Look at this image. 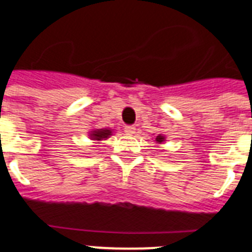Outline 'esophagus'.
Here are the masks:
<instances>
[{
  "mask_svg": "<svg viewBox=\"0 0 252 252\" xmlns=\"http://www.w3.org/2000/svg\"><path fill=\"white\" fill-rule=\"evenodd\" d=\"M135 126H132V125H127V126H125L124 127V131H125V134L126 135H132L135 134Z\"/></svg>",
  "mask_w": 252,
  "mask_h": 252,
  "instance_id": "34e87169",
  "label": "esophagus"
}]
</instances>
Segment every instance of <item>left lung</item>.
<instances>
[{
	"label": "left lung",
	"instance_id": "left-lung-1",
	"mask_svg": "<svg viewBox=\"0 0 252 252\" xmlns=\"http://www.w3.org/2000/svg\"><path fill=\"white\" fill-rule=\"evenodd\" d=\"M165 136H163V135L162 134H158L157 135V136H156V141H157V143H158V144H161V143H163V141H165Z\"/></svg>",
	"mask_w": 252,
	"mask_h": 252
}]
</instances>
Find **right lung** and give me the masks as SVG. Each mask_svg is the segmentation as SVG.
I'll list each match as a JSON object with an SVG mask.
<instances>
[{
  "mask_svg": "<svg viewBox=\"0 0 252 252\" xmlns=\"http://www.w3.org/2000/svg\"><path fill=\"white\" fill-rule=\"evenodd\" d=\"M112 135V130H108V128H96V130H93L90 132V139L95 141L100 140H107L109 136Z\"/></svg>",
  "mask_w": 252,
  "mask_h": 252,
  "instance_id": "right-lung-1",
  "label": "right lung"
}]
</instances>
